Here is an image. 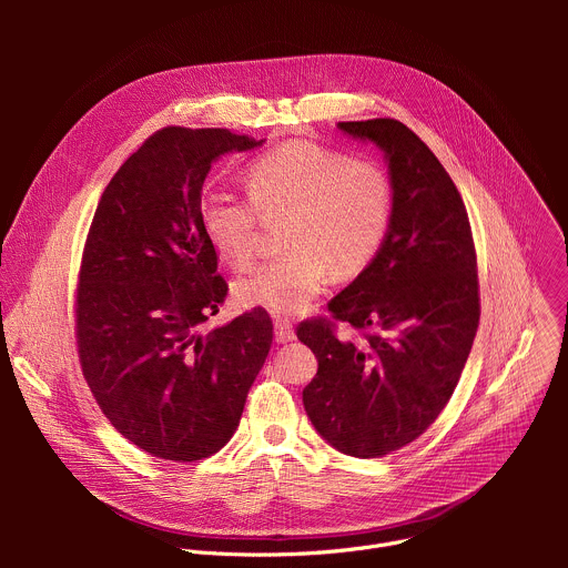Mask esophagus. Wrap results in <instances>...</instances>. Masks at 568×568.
Here are the masks:
<instances>
[{"label":"esophagus","instance_id":"esophagus-1","mask_svg":"<svg viewBox=\"0 0 568 568\" xmlns=\"http://www.w3.org/2000/svg\"><path fill=\"white\" fill-rule=\"evenodd\" d=\"M274 337H276V342L278 344H287V342H294L296 339V333H294V326L290 321H283V318H278L276 323H274Z\"/></svg>","mask_w":568,"mask_h":568}]
</instances>
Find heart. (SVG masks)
<instances>
[{
    "instance_id": "obj_1",
    "label": "heart",
    "mask_w": 568,
    "mask_h": 568,
    "mask_svg": "<svg viewBox=\"0 0 568 568\" xmlns=\"http://www.w3.org/2000/svg\"><path fill=\"white\" fill-rule=\"evenodd\" d=\"M245 184L250 197L206 193L200 204L213 250L237 270L254 261L263 224L287 217V254L235 283L233 296L242 307L298 314L331 274H362L384 245L393 200L375 161L292 141L254 159Z\"/></svg>"
}]
</instances>
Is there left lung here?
<instances>
[{"label":"left lung","mask_w":568,"mask_h":568,"mask_svg":"<svg viewBox=\"0 0 568 568\" xmlns=\"http://www.w3.org/2000/svg\"><path fill=\"white\" fill-rule=\"evenodd\" d=\"M337 128L384 152L390 222L373 263L328 303L364 339H337L321 318L296 331L318 362L303 407L335 449L377 458L425 434L458 384L480 316L476 252L460 193L418 134L395 119Z\"/></svg>","instance_id":"obj_1"}]
</instances>
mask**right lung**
<instances>
[{
  "label": "right lung",
  "instance_id": "right-lung-1",
  "mask_svg": "<svg viewBox=\"0 0 568 568\" xmlns=\"http://www.w3.org/2000/svg\"><path fill=\"white\" fill-rule=\"evenodd\" d=\"M258 145L222 128L159 130L116 171L90 226L75 294L80 366L114 429L156 458L220 452L272 346L258 307L202 331L229 290L202 229V186L215 159Z\"/></svg>",
  "mask_w": 568,
  "mask_h": 568
}]
</instances>
